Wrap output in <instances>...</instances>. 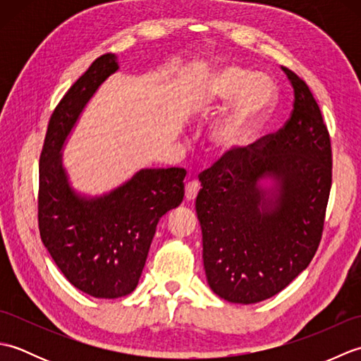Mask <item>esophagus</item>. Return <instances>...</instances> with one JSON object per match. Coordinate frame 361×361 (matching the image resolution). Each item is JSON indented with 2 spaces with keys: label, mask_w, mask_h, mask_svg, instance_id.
<instances>
[{
  "label": "esophagus",
  "mask_w": 361,
  "mask_h": 361,
  "mask_svg": "<svg viewBox=\"0 0 361 361\" xmlns=\"http://www.w3.org/2000/svg\"><path fill=\"white\" fill-rule=\"evenodd\" d=\"M198 190H200V185H198V181H195V180L188 181V183H186V188H185V197H186V200H188V202L195 200Z\"/></svg>",
  "instance_id": "esophagus-1"
}]
</instances>
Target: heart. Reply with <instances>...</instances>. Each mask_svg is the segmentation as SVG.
Segmentation results:
<instances>
[{
    "instance_id": "heart-1",
    "label": "heart",
    "mask_w": 361,
    "mask_h": 361,
    "mask_svg": "<svg viewBox=\"0 0 361 361\" xmlns=\"http://www.w3.org/2000/svg\"><path fill=\"white\" fill-rule=\"evenodd\" d=\"M273 82L247 68L229 65L214 73L206 82L202 113L224 109L233 99L231 111L211 130V149L219 157H229L245 150L255 140L264 114L273 99Z\"/></svg>"
}]
</instances>
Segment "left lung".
<instances>
[{
	"label": "left lung",
	"instance_id": "1",
	"mask_svg": "<svg viewBox=\"0 0 361 361\" xmlns=\"http://www.w3.org/2000/svg\"><path fill=\"white\" fill-rule=\"evenodd\" d=\"M281 68L295 93L286 126L200 173L195 209L206 279L235 304L260 302L286 288L309 267L323 235L331 136L307 83ZM268 178L275 185L267 190L259 181Z\"/></svg>",
	"mask_w": 361,
	"mask_h": 361
}]
</instances>
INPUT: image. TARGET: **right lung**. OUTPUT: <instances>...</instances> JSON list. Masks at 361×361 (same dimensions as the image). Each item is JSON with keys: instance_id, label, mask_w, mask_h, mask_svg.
I'll return each mask as SVG.
<instances>
[{"instance_id": "1", "label": "right lung", "mask_w": 361, "mask_h": 361, "mask_svg": "<svg viewBox=\"0 0 361 361\" xmlns=\"http://www.w3.org/2000/svg\"><path fill=\"white\" fill-rule=\"evenodd\" d=\"M114 54L96 59L54 110L40 155L38 228L54 262L75 288L102 299L136 288L159 219L180 206L186 171L141 169L101 197L70 186L62 149L97 88L118 71Z\"/></svg>"}]
</instances>
